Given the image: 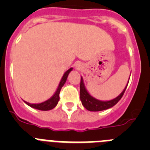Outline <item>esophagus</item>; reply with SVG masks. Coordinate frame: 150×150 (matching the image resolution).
<instances>
[{
    "mask_svg": "<svg viewBox=\"0 0 150 150\" xmlns=\"http://www.w3.org/2000/svg\"><path fill=\"white\" fill-rule=\"evenodd\" d=\"M75 68H76V70H78V71L81 70V69L83 68V64H82L81 62H76V63L75 64Z\"/></svg>",
    "mask_w": 150,
    "mask_h": 150,
    "instance_id": "obj_1",
    "label": "esophagus"
}]
</instances>
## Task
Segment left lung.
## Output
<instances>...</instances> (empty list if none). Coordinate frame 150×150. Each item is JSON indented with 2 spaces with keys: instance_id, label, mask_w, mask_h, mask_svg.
Masks as SVG:
<instances>
[{
  "instance_id": "1",
  "label": "left lung",
  "mask_w": 150,
  "mask_h": 150,
  "mask_svg": "<svg viewBox=\"0 0 150 150\" xmlns=\"http://www.w3.org/2000/svg\"><path fill=\"white\" fill-rule=\"evenodd\" d=\"M128 82H129V80L128 81L125 88H124L122 92L119 96H117L112 100L104 101V100H100L95 98L88 93L87 89L85 87L83 79L81 76V81H80V100H81L82 104L86 110L89 111H94V112L109 109L110 107H112L114 105H116L119 102V100L122 98V97L123 96L125 93V91L126 89Z\"/></svg>"
}]
</instances>
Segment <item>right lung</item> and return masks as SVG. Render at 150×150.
I'll list each match as a JSON object with an SVG mask.
<instances>
[{"mask_svg":"<svg viewBox=\"0 0 150 150\" xmlns=\"http://www.w3.org/2000/svg\"><path fill=\"white\" fill-rule=\"evenodd\" d=\"M73 68L71 67V68L69 69V70H67V71L64 74L63 76H62V79H61L60 83H59V86H58L56 91H55V94H54L50 99L46 100V101L44 102L40 103V104H30V103L25 101V100H24V102L28 106H30V107H33L34 109L46 111L53 109L54 107H56V105L58 104V102H59V93H60L61 89H62V86H63L64 85V83H65L67 76H68V74H70V72H71Z\"/></svg>","mask_w":150,"mask_h":150,"instance_id":"obj_1","label":"right lung"}]
</instances>
